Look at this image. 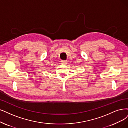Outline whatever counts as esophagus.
I'll return each mask as SVG.
<instances>
[{"mask_svg":"<svg viewBox=\"0 0 128 128\" xmlns=\"http://www.w3.org/2000/svg\"><path fill=\"white\" fill-rule=\"evenodd\" d=\"M67 63H68L67 60H61V63L63 64H67Z\"/></svg>","mask_w":128,"mask_h":128,"instance_id":"esophagus-1","label":"esophagus"}]
</instances>
